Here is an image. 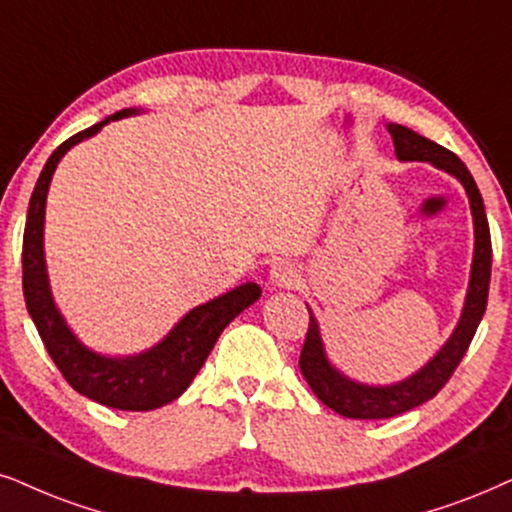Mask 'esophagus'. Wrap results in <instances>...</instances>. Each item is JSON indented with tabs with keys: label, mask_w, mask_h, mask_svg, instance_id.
<instances>
[{
	"label": "esophagus",
	"mask_w": 512,
	"mask_h": 512,
	"mask_svg": "<svg viewBox=\"0 0 512 512\" xmlns=\"http://www.w3.org/2000/svg\"><path fill=\"white\" fill-rule=\"evenodd\" d=\"M269 278L276 288H295L300 283V271L295 269L293 262L281 260L271 267Z\"/></svg>",
	"instance_id": "34e87169"
}]
</instances>
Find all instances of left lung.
Listing matches in <instances>:
<instances>
[{
    "label": "left lung",
    "mask_w": 512,
    "mask_h": 512,
    "mask_svg": "<svg viewBox=\"0 0 512 512\" xmlns=\"http://www.w3.org/2000/svg\"><path fill=\"white\" fill-rule=\"evenodd\" d=\"M392 134L394 151H397L399 160H425L432 163L439 170H446L461 179L470 198L472 219H475V257H472V274H470V288L468 297H465L463 316L458 321L454 335L449 342L439 349L437 357L423 366L416 375L406 378L404 383L387 385V387H371L359 385L340 375L335 368L328 364L326 354H323V342L319 335V326L316 319L309 312V328L307 338H304V347L300 352V371L312 387L316 397H319L328 409L345 418H359V420H375V418H392L399 413L416 409V406L425 404V401L435 397L442 387L449 383V378L461 364V359L468 352L472 338H475L477 326H480L484 309H487L489 297V278H491V236H489V222L487 212H484L482 193L477 189L475 179L468 172V167L461 163L456 153L446 151L444 146L435 144V141L420 137L413 129L404 125H390L387 127Z\"/></svg>",
    "instance_id": "obj_1"
}]
</instances>
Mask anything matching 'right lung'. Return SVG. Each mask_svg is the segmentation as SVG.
<instances>
[{
  "label": "right lung",
  "instance_id": "right-lung-1",
  "mask_svg": "<svg viewBox=\"0 0 512 512\" xmlns=\"http://www.w3.org/2000/svg\"><path fill=\"white\" fill-rule=\"evenodd\" d=\"M134 111H118L111 118L96 122L89 129L73 134L51 153L44 170L37 179L35 191L30 196L28 219L23 231V295L28 314L35 321L37 333L47 347L49 357L54 359L58 371L68 380V385L84 397L99 401L103 406L120 411H153L170 404L179 397L196 373L203 368L205 359L215 347L219 333L234 321L243 309L260 297L257 283H243L236 290L210 300L193 309L181 319L172 333L163 342L144 354L127 359H108L89 352L80 345V340L70 333V328L58 314L51 300L47 281V267H44V205H47V191L51 174H54L58 160L73 148L77 141L92 137L103 125L111 120L125 118Z\"/></svg>",
  "mask_w": 512,
  "mask_h": 512
}]
</instances>
